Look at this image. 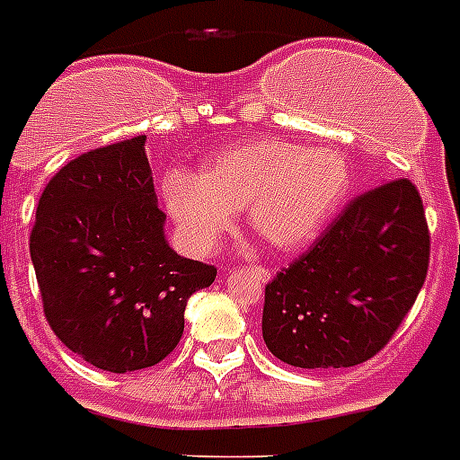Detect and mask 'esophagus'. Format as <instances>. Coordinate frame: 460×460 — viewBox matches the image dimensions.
<instances>
[{"instance_id":"34e87169","label":"esophagus","mask_w":460,"mask_h":460,"mask_svg":"<svg viewBox=\"0 0 460 460\" xmlns=\"http://www.w3.org/2000/svg\"><path fill=\"white\" fill-rule=\"evenodd\" d=\"M249 272L253 274V277H256L261 284H268L270 277H272V274H270V270L261 268V265H249Z\"/></svg>"}]
</instances>
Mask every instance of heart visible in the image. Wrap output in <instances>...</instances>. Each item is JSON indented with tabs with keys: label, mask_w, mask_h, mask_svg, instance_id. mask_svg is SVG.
<instances>
[{
	"label": "heart",
	"mask_w": 460,
	"mask_h": 460,
	"mask_svg": "<svg viewBox=\"0 0 460 460\" xmlns=\"http://www.w3.org/2000/svg\"><path fill=\"white\" fill-rule=\"evenodd\" d=\"M351 186L347 160L332 148L253 139L218 153L202 174L170 172L164 207L195 251L214 249L246 209L251 230L277 251L312 244Z\"/></svg>",
	"instance_id": "heart-1"
}]
</instances>
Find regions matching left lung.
<instances>
[{
  "label": "left lung",
  "instance_id": "1",
  "mask_svg": "<svg viewBox=\"0 0 460 460\" xmlns=\"http://www.w3.org/2000/svg\"><path fill=\"white\" fill-rule=\"evenodd\" d=\"M428 258L430 234L414 183L372 188L265 286L262 340L293 367L365 363L417 300Z\"/></svg>",
  "mask_w": 460,
  "mask_h": 460
}]
</instances>
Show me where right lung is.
<instances>
[{
	"label": "right lung",
	"instance_id": "1",
	"mask_svg": "<svg viewBox=\"0 0 460 460\" xmlns=\"http://www.w3.org/2000/svg\"><path fill=\"white\" fill-rule=\"evenodd\" d=\"M146 137L66 163L43 188L30 256L43 314L62 344L100 370L135 372L170 356L188 297L216 268L164 237Z\"/></svg>",
	"mask_w": 460,
	"mask_h": 460
}]
</instances>
